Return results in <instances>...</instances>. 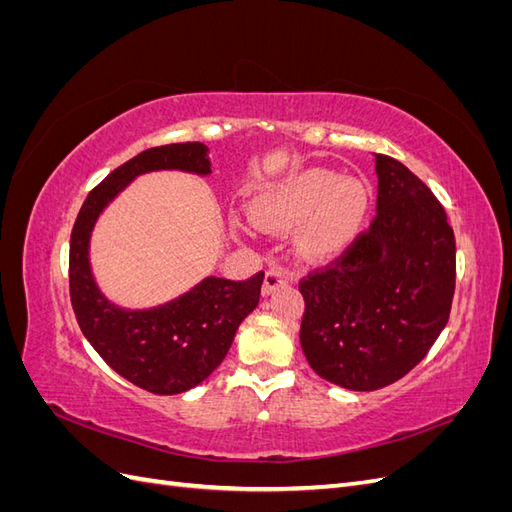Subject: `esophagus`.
I'll return each instance as SVG.
<instances>
[{"mask_svg":"<svg viewBox=\"0 0 512 512\" xmlns=\"http://www.w3.org/2000/svg\"><path fill=\"white\" fill-rule=\"evenodd\" d=\"M288 282H290L288 273H284L280 269H269L267 275H265V284H262V294H265V297H267V294L275 292L277 288L288 286Z\"/></svg>","mask_w":512,"mask_h":512,"instance_id":"1","label":"esophagus"}]
</instances>
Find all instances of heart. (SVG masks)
Returning <instances> with one entry per match:
<instances>
[{"label":"heart","mask_w":512,"mask_h":512,"mask_svg":"<svg viewBox=\"0 0 512 512\" xmlns=\"http://www.w3.org/2000/svg\"><path fill=\"white\" fill-rule=\"evenodd\" d=\"M369 194L359 181H342L333 170L307 168L262 192L252 207L256 226L297 232V250L309 260L342 254L359 235Z\"/></svg>","instance_id":"b5f03b06"}]
</instances>
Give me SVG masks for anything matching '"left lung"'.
<instances>
[{"label":"left lung","instance_id":"left-lung-1","mask_svg":"<svg viewBox=\"0 0 512 512\" xmlns=\"http://www.w3.org/2000/svg\"><path fill=\"white\" fill-rule=\"evenodd\" d=\"M376 218L329 265L301 277V348L318 376L376 391L425 359L451 316L455 232L427 185L376 153Z\"/></svg>","mask_w":512,"mask_h":512}]
</instances>
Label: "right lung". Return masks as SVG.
Here are the masks:
<instances>
[{
    "mask_svg": "<svg viewBox=\"0 0 512 512\" xmlns=\"http://www.w3.org/2000/svg\"><path fill=\"white\" fill-rule=\"evenodd\" d=\"M203 143L141 151L89 192L70 237V301L89 344L119 376L156 395H175L203 382L230 350L243 318L254 312L265 271L232 282L207 277L162 307L130 312L104 299L89 267V237L100 211L136 177L160 168L209 175Z\"/></svg>",
    "mask_w": 512,
    "mask_h": 512,
    "instance_id": "right-lung-1",
    "label": "right lung"
}]
</instances>
